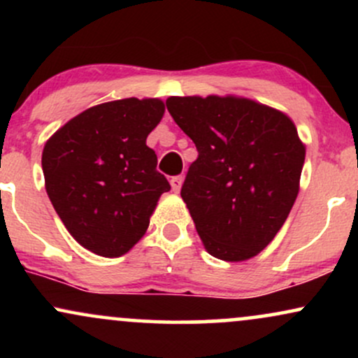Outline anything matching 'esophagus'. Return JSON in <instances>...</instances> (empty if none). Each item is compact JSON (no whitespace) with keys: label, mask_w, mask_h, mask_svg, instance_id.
I'll list each match as a JSON object with an SVG mask.
<instances>
[{"label":"esophagus","mask_w":358,"mask_h":358,"mask_svg":"<svg viewBox=\"0 0 358 358\" xmlns=\"http://www.w3.org/2000/svg\"><path fill=\"white\" fill-rule=\"evenodd\" d=\"M170 183H171V188H173V192H175V193H178V192H180V188H182L183 176H182V175H176V176H173V178L170 180Z\"/></svg>","instance_id":"esophagus-1"}]
</instances>
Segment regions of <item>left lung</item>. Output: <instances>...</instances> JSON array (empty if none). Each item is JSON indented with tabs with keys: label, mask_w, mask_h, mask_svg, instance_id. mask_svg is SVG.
I'll return each mask as SVG.
<instances>
[{
	"label": "left lung",
	"mask_w": 358,
	"mask_h": 358,
	"mask_svg": "<svg viewBox=\"0 0 358 358\" xmlns=\"http://www.w3.org/2000/svg\"><path fill=\"white\" fill-rule=\"evenodd\" d=\"M168 113L199 158L182 187L205 249L222 261L257 256L299 192L305 145L281 110L244 97H168Z\"/></svg>",
	"instance_id": "left-lung-1"
}]
</instances>
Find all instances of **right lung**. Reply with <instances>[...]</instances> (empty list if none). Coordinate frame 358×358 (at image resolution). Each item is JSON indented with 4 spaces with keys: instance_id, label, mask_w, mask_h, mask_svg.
Segmentation results:
<instances>
[{
    "instance_id": "1",
    "label": "right lung",
    "mask_w": 358,
    "mask_h": 358,
    "mask_svg": "<svg viewBox=\"0 0 358 358\" xmlns=\"http://www.w3.org/2000/svg\"><path fill=\"white\" fill-rule=\"evenodd\" d=\"M165 114L159 99L94 106L45 143L42 168L48 199L82 248L104 257L126 254L145 236L162 193L146 138Z\"/></svg>"
}]
</instances>
